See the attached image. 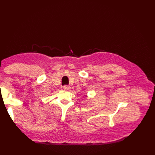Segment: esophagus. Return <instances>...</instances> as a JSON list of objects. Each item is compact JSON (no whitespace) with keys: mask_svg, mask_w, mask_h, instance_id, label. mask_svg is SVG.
<instances>
[{"mask_svg":"<svg viewBox=\"0 0 155 155\" xmlns=\"http://www.w3.org/2000/svg\"><path fill=\"white\" fill-rule=\"evenodd\" d=\"M63 88L65 91H69L71 89V87L68 86V85H64V86L63 87Z\"/></svg>","mask_w":155,"mask_h":155,"instance_id":"1","label":"esophagus"}]
</instances>
